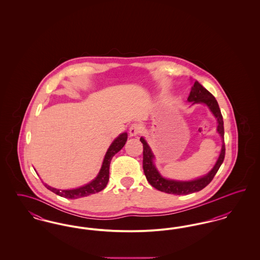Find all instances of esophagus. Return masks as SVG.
Wrapping results in <instances>:
<instances>
[{
  "label": "esophagus",
  "mask_w": 260,
  "mask_h": 260,
  "mask_svg": "<svg viewBox=\"0 0 260 260\" xmlns=\"http://www.w3.org/2000/svg\"><path fill=\"white\" fill-rule=\"evenodd\" d=\"M129 136H138L140 133H141V128H140V125L138 124H133L129 127Z\"/></svg>",
  "instance_id": "obj_1"
}]
</instances>
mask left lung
<instances>
[{
	"label": "left lung",
	"instance_id": "left-lung-1",
	"mask_svg": "<svg viewBox=\"0 0 260 260\" xmlns=\"http://www.w3.org/2000/svg\"><path fill=\"white\" fill-rule=\"evenodd\" d=\"M187 100L188 102H192V105L201 103L208 106L211 114L214 116V118L217 121L216 132L221 137L222 146H221V151L217 161H215L213 168L207 174L193 180H176V179L167 178L161 175L154 162L155 155L152 149L149 146L145 138L140 137V141L143 144V171L145 173V176L149 183L154 188L168 194L187 195V194L201 191L212 180V178L219 170L220 166L222 165L224 156H225L223 118L216 99H214V96L208 89H206L199 83L198 81H196L191 88L190 94Z\"/></svg>",
	"mask_w": 260,
	"mask_h": 260
}]
</instances>
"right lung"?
Listing matches in <instances>:
<instances>
[{"mask_svg": "<svg viewBox=\"0 0 260 260\" xmlns=\"http://www.w3.org/2000/svg\"><path fill=\"white\" fill-rule=\"evenodd\" d=\"M127 140V134L123 133L118 137L114 139L112 142L111 145L107 150L104 159L102 161L101 169L99 171V174L96 177L88 182L87 184L84 186L74 188V189H67V190H61V189H56L51 186L48 185L45 183V186L50 190L51 192L55 193L56 195L67 199H79L83 197H87L91 194H95L98 192H100L103 190L109 180V169H110V162H111L112 158L117 154L121 149L123 148Z\"/></svg>", "mask_w": 260, "mask_h": 260, "instance_id": "obj_1", "label": "right lung"}]
</instances>
